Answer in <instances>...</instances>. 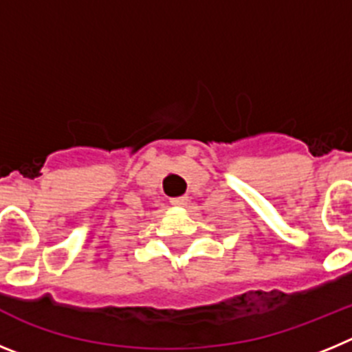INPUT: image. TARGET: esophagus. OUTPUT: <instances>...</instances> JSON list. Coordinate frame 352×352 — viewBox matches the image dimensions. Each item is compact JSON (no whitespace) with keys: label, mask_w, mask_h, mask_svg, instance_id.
I'll return each instance as SVG.
<instances>
[{"label":"esophagus","mask_w":352,"mask_h":352,"mask_svg":"<svg viewBox=\"0 0 352 352\" xmlns=\"http://www.w3.org/2000/svg\"><path fill=\"white\" fill-rule=\"evenodd\" d=\"M186 203H188V197H186V195H182V197H173V199H170V204H174V206H185Z\"/></svg>","instance_id":"1"}]
</instances>
